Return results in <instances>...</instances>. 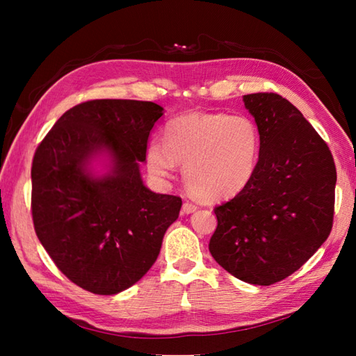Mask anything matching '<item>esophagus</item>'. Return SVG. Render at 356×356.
<instances>
[{
    "label": "esophagus",
    "instance_id": "obj_1",
    "mask_svg": "<svg viewBox=\"0 0 356 356\" xmlns=\"http://www.w3.org/2000/svg\"><path fill=\"white\" fill-rule=\"evenodd\" d=\"M194 211H197V207L194 205V203H190V202H185L184 207H182V213L184 214H193Z\"/></svg>",
    "mask_w": 356,
    "mask_h": 356
}]
</instances>
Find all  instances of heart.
<instances>
[{"label":"heart","mask_w":356,"mask_h":356,"mask_svg":"<svg viewBox=\"0 0 356 356\" xmlns=\"http://www.w3.org/2000/svg\"><path fill=\"white\" fill-rule=\"evenodd\" d=\"M261 151L260 128L248 116L188 111L165 127V142L153 139L145 163L156 179L184 166L185 182L202 200L218 202L251 184Z\"/></svg>","instance_id":"obj_1"}]
</instances>
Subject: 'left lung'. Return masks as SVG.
<instances>
[{"instance_id": "1", "label": "left lung", "mask_w": 356, "mask_h": 356, "mask_svg": "<svg viewBox=\"0 0 356 356\" xmlns=\"http://www.w3.org/2000/svg\"><path fill=\"white\" fill-rule=\"evenodd\" d=\"M261 133L255 176L217 207L209 252L241 282L269 286L298 270L327 240L337 170L327 143L277 93L245 95Z\"/></svg>"}]
</instances>
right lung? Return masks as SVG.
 Listing matches in <instances>:
<instances>
[{"label":"right lung","mask_w":356,"mask_h":356,"mask_svg":"<svg viewBox=\"0 0 356 356\" xmlns=\"http://www.w3.org/2000/svg\"><path fill=\"white\" fill-rule=\"evenodd\" d=\"M162 115L154 102L88 101L65 111L36 148V236L59 270L88 292L115 295L138 283L177 220L182 199L148 190L140 174Z\"/></svg>","instance_id":"add662e5"}]
</instances>
